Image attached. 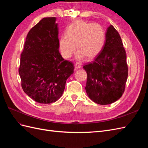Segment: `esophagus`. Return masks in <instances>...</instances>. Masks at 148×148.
<instances>
[{
	"mask_svg": "<svg viewBox=\"0 0 148 148\" xmlns=\"http://www.w3.org/2000/svg\"><path fill=\"white\" fill-rule=\"evenodd\" d=\"M79 68H81V64H80L79 63H78V62H77V63H75V70H78Z\"/></svg>",
	"mask_w": 148,
	"mask_h": 148,
	"instance_id": "34e87169",
	"label": "esophagus"
}]
</instances>
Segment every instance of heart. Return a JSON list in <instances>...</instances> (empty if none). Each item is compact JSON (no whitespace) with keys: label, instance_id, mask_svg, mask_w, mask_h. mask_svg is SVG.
Segmentation results:
<instances>
[{"label":"heart","instance_id":"heart-1","mask_svg":"<svg viewBox=\"0 0 148 148\" xmlns=\"http://www.w3.org/2000/svg\"><path fill=\"white\" fill-rule=\"evenodd\" d=\"M105 39V31L101 25L77 20L66 28V35L60 37V50L63 57L69 59L75 51L77 46L79 59H83L84 56L91 59L101 51Z\"/></svg>","mask_w":148,"mask_h":148}]
</instances>
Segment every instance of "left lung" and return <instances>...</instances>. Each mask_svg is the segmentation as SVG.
Returning <instances> with one entry per match:
<instances>
[{
	"label": "left lung",
	"mask_w": 148,
	"mask_h": 148,
	"mask_svg": "<svg viewBox=\"0 0 148 148\" xmlns=\"http://www.w3.org/2000/svg\"><path fill=\"white\" fill-rule=\"evenodd\" d=\"M118 31L112 25L106 33L104 45L95 60L83 66L87 73L85 89L97 104H110L122 97L128 77L127 54Z\"/></svg>",
	"instance_id": "obj_1"
}]
</instances>
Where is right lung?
Here are the masks:
<instances>
[{
    "label": "right lung",
    "mask_w": 148,
    "mask_h": 148,
    "mask_svg": "<svg viewBox=\"0 0 148 148\" xmlns=\"http://www.w3.org/2000/svg\"><path fill=\"white\" fill-rule=\"evenodd\" d=\"M56 17L44 18L30 29L21 53L18 70L24 92L40 104L55 102L62 96L66 79L74 72L72 62L59 52Z\"/></svg>",
    "instance_id": "1"
}]
</instances>
